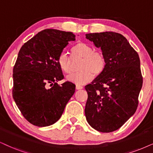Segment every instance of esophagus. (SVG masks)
<instances>
[{
	"mask_svg": "<svg viewBox=\"0 0 153 153\" xmlns=\"http://www.w3.org/2000/svg\"><path fill=\"white\" fill-rule=\"evenodd\" d=\"M75 88H76V90H82V89L83 88V87L81 85H77L75 86Z\"/></svg>",
	"mask_w": 153,
	"mask_h": 153,
	"instance_id": "1",
	"label": "esophagus"
}]
</instances>
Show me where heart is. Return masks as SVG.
Masks as SVG:
<instances>
[{"label":"heart","mask_w":153,"mask_h":153,"mask_svg":"<svg viewBox=\"0 0 153 153\" xmlns=\"http://www.w3.org/2000/svg\"><path fill=\"white\" fill-rule=\"evenodd\" d=\"M73 56L82 59L78 66L80 71L68 75L66 79L77 85H84L90 82L94 76H98L104 72L106 67V59L101 52L95 51L90 44L79 42L71 49ZM57 62L64 73H70L72 71L71 61L65 52H61L57 59Z\"/></svg>","instance_id":"heart-1"}]
</instances>
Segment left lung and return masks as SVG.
Returning <instances> with one entry per match:
<instances>
[{
  "label": "left lung",
  "instance_id": "left-lung-1",
  "mask_svg": "<svg viewBox=\"0 0 153 153\" xmlns=\"http://www.w3.org/2000/svg\"><path fill=\"white\" fill-rule=\"evenodd\" d=\"M106 59L104 72L85 86L88 98L85 114L92 128L109 133L121 128L136 112L143 85L137 52L121 34H86Z\"/></svg>",
  "mask_w": 153,
  "mask_h": 153
}]
</instances>
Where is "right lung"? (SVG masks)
I'll return each instance as SVG.
<instances>
[{
  "label": "right lung",
  "instance_id": "obj_1",
  "mask_svg": "<svg viewBox=\"0 0 153 153\" xmlns=\"http://www.w3.org/2000/svg\"><path fill=\"white\" fill-rule=\"evenodd\" d=\"M75 40L72 32L46 29L21 47L13 68V97L32 124L45 127L55 123L74 94L73 83L58 85L63 75L57 59L68 42Z\"/></svg>",
  "mask_w": 153,
  "mask_h": 153
}]
</instances>
